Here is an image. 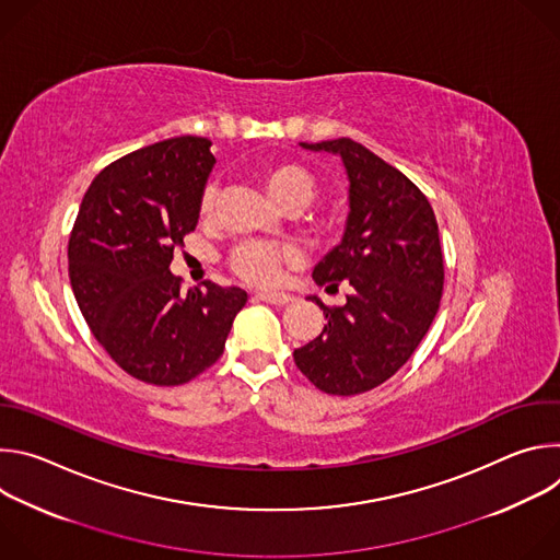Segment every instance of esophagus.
Here are the masks:
<instances>
[{"label": "esophagus", "mask_w": 560, "mask_h": 560, "mask_svg": "<svg viewBox=\"0 0 560 560\" xmlns=\"http://www.w3.org/2000/svg\"><path fill=\"white\" fill-rule=\"evenodd\" d=\"M257 299H259V301H266V303H270V305H285V303L294 301L292 294H288V292H272V290L257 292Z\"/></svg>", "instance_id": "1"}]
</instances>
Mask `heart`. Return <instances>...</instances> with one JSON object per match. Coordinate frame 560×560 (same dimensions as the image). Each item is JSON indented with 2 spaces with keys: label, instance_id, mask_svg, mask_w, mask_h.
I'll use <instances>...</instances> for the list:
<instances>
[{
  "label": "heart",
  "instance_id": "1",
  "mask_svg": "<svg viewBox=\"0 0 560 560\" xmlns=\"http://www.w3.org/2000/svg\"><path fill=\"white\" fill-rule=\"evenodd\" d=\"M261 182L268 190V195L285 210H299L303 206H307L314 195H316V179L314 175L294 162H275L268 164L261 171ZM217 195H219V182L210 179L199 197V212L201 217H210L217 203ZM290 250L277 244H268V242H246L242 246H236L232 257H230V266L232 270L250 281V283H270L279 268L290 259Z\"/></svg>",
  "mask_w": 560,
  "mask_h": 560
}]
</instances>
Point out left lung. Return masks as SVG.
I'll return each instance as SVG.
<instances>
[{"label": "left lung", "instance_id": "8db88e82", "mask_svg": "<svg viewBox=\"0 0 560 560\" xmlns=\"http://www.w3.org/2000/svg\"><path fill=\"white\" fill-rule=\"evenodd\" d=\"M341 156L348 219L341 244L312 270L316 285L348 281L346 305L324 310V332L294 350L296 368L326 394L352 396L387 381L430 330L443 292L439 225L428 197L365 145L341 137L299 143Z\"/></svg>", "mask_w": 560, "mask_h": 560}]
</instances>
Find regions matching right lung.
Wrapping results in <instances>:
<instances>
[{"label":"right lung","mask_w":560,"mask_h":560,"mask_svg":"<svg viewBox=\"0 0 560 560\" xmlns=\"http://www.w3.org/2000/svg\"><path fill=\"white\" fill-rule=\"evenodd\" d=\"M206 137L135 150L91 184L68 242L74 299L104 350L130 376L182 385L221 354L242 288L206 281L179 290L175 248L197 228L199 197L214 168Z\"/></svg>","instance_id":"obj_1"}]
</instances>
